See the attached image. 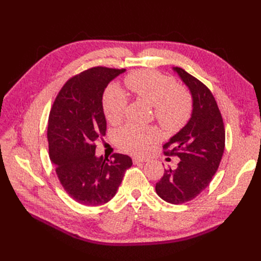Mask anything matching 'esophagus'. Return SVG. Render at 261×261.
<instances>
[{
  "mask_svg": "<svg viewBox=\"0 0 261 261\" xmlns=\"http://www.w3.org/2000/svg\"><path fill=\"white\" fill-rule=\"evenodd\" d=\"M147 159H145V158H139V156H134L133 158V162L134 164H137V163H143V162H146Z\"/></svg>",
  "mask_w": 261,
  "mask_h": 261,
  "instance_id": "34e87169",
  "label": "esophagus"
}]
</instances>
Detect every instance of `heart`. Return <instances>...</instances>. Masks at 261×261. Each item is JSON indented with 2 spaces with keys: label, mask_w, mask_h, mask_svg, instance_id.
Here are the masks:
<instances>
[{
  "label": "heart",
  "mask_w": 261,
  "mask_h": 261,
  "mask_svg": "<svg viewBox=\"0 0 261 261\" xmlns=\"http://www.w3.org/2000/svg\"><path fill=\"white\" fill-rule=\"evenodd\" d=\"M124 83L136 98L153 107L154 118L167 132H177L192 115L193 100L185 89L176 87L173 77L153 70L139 69L125 77ZM127 99L117 86H110L102 99L109 123L118 124L125 115ZM160 138L155 127L126 125L115 133L118 148L130 154H143Z\"/></svg>",
  "instance_id": "1"
}]
</instances>
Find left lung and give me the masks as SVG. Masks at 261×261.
I'll return each instance as SVG.
<instances>
[{
    "instance_id": "1",
    "label": "left lung",
    "mask_w": 261,
    "mask_h": 261,
    "mask_svg": "<svg viewBox=\"0 0 261 261\" xmlns=\"http://www.w3.org/2000/svg\"><path fill=\"white\" fill-rule=\"evenodd\" d=\"M191 90V120L163 145L165 155L179 158L177 168L164 170L155 184L164 201L180 204L196 198L216 174L225 145V129L217 101L208 87L183 68H173Z\"/></svg>"
}]
</instances>
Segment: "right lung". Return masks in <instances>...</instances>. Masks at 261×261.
Returning <instances> with one entry per match:
<instances>
[{
	"label": "right lung",
	"mask_w": 261,
	"mask_h": 261,
	"mask_svg": "<svg viewBox=\"0 0 261 261\" xmlns=\"http://www.w3.org/2000/svg\"><path fill=\"white\" fill-rule=\"evenodd\" d=\"M124 68L96 66L73 76L55 98L48 122L49 155L64 191L77 202L100 206L111 200L125 171L128 155L97 158V141L106 135L102 96L108 84Z\"/></svg>",
	"instance_id": "obj_1"
}]
</instances>
